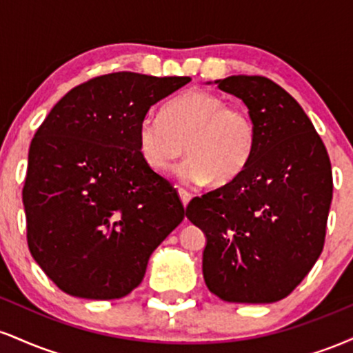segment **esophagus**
I'll return each mask as SVG.
<instances>
[{"instance_id":"esophagus-1","label":"esophagus","mask_w":353,"mask_h":353,"mask_svg":"<svg viewBox=\"0 0 353 353\" xmlns=\"http://www.w3.org/2000/svg\"><path fill=\"white\" fill-rule=\"evenodd\" d=\"M179 197H181L182 204H184V208H185V205H188L189 201H190V194L185 189H179Z\"/></svg>"}]
</instances>
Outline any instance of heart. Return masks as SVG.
I'll use <instances>...</instances> for the list:
<instances>
[{"label":"heart","instance_id":"1","mask_svg":"<svg viewBox=\"0 0 353 353\" xmlns=\"http://www.w3.org/2000/svg\"><path fill=\"white\" fill-rule=\"evenodd\" d=\"M137 144L154 171H168L184 149L188 157L174 169L177 179L190 185L212 179L224 185L236 181L252 159L257 125L245 108L192 89L169 101L163 114L148 112L137 125Z\"/></svg>","mask_w":353,"mask_h":353}]
</instances>
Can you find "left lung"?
Returning a JSON list of instances; mask_svg holds the SVG:
<instances>
[{"mask_svg":"<svg viewBox=\"0 0 353 353\" xmlns=\"http://www.w3.org/2000/svg\"><path fill=\"white\" fill-rule=\"evenodd\" d=\"M216 83L249 108L257 145L236 181L194 197L185 216L208 237L202 272L210 292L225 302H277L322 254L334 190L329 154L301 104L274 81Z\"/></svg>","mask_w":353,"mask_h":353,"instance_id":"1","label":"left lung"}]
</instances>
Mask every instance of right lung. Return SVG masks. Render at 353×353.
I'll return each instance as SVG.
<instances>
[{"label": "right lung", "mask_w": 353, "mask_h": 353, "mask_svg": "<svg viewBox=\"0 0 353 353\" xmlns=\"http://www.w3.org/2000/svg\"><path fill=\"white\" fill-rule=\"evenodd\" d=\"M189 81L98 76L61 98L36 131L23 188L26 239L63 292L92 301L131 294L184 219L177 190L144 163L137 125Z\"/></svg>", "instance_id": "add662e5"}]
</instances>
